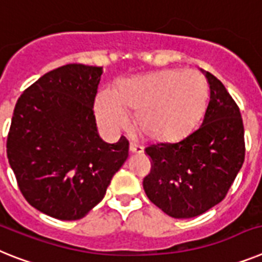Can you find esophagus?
I'll use <instances>...</instances> for the list:
<instances>
[{
	"label": "esophagus",
	"instance_id": "1",
	"mask_svg": "<svg viewBox=\"0 0 262 262\" xmlns=\"http://www.w3.org/2000/svg\"><path fill=\"white\" fill-rule=\"evenodd\" d=\"M130 151H133V153H142V151H144V146L140 144H137V142L132 141L130 142Z\"/></svg>",
	"mask_w": 262,
	"mask_h": 262
}]
</instances>
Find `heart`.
Masks as SVG:
<instances>
[{
	"label": "heart",
	"mask_w": 262,
	"mask_h": 262,
	"mask_svg": "<svg viewBox=\"0 0 262 262\" xmlns=\"http://www.w3.org/2000/svg\"><path fill=\"white\" fill-rule=\"evenodd\" d=\"M208 82L197 70L168 69L121 81L116 93L102 90L96 111L101 125L118 130L136 113L138 129L158 140L176 138L201 117L208 101Z\"/></svg>",
	"instance_id": "1"
}]
</instances>
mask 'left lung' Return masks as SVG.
Here are the masks:
<instances>
[{
	"label": "left lung",
	"mask_w": 262,
	"mask_h": 262,
	"mask_svg": "<svg viewBox=\"0 0 262 262\" xmlns=\"http://www.w3.org/2000/svg\"><path fill=\"white\" fill-rule=\"evenodd\" d=\"M210 100L202 124L181 141L149 145L142 181L156 206L174 219L200 216L225 199L245 158L243 117L223 82L205 72Z\"/></svg>",
	"instance_id": "left-lung-1"
}]
</instances>
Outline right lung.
Segmentation results:
<instances>
[{"mask_svg":"<svg viewBox=\"0 0 262 262\" xmlns=\"http://www.w3.org/2000/svg\"><path fill=\"white\" fill-rule=\"evenodd\" d=\"M101 67L69 63L43 74L18 98L6 153L30 205L58 220H80L104 199L129 156V141L98 136L93 105Z\"/></svg>","mask_w":262,"mask_h":262,"instance_id":"obj_1","label":"right lung"}]
</instances>
